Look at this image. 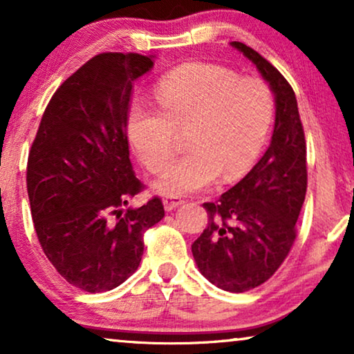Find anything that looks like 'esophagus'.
<instances>
[{
	"label": "esophagus",
	"mask_w": 354,
	"mask_h": 354,
	"mask_svg": "<svg viewBox=\"0 0 354 354\" xmlns=\"http://www.w3.org/2000/svg\"><path fill=\"white\" fill-rule=\"evenodd\" d=\"M162 205H164V209H166V211H172L180 205H183V200H182V198H177V196H174V198L167 196V198H164V200H162Z\"/></svg>",
	"instance_id": "esophagus-1"
}]
</instances>
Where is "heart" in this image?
<instances>
[{"mask_svg": "<svg viewBox=\"0 0 354 354\" xmlns=\"http://www.w3.org/2000/svg\"><path fill=\"white\" fill-rule=\"evenodd\" d=\"M154 100L158 108L135 104L127 120L129 142L148 171L169 161L176 130L188 129V153L169 162L151 183L164 196L200 192L219 176L225 182L243 176L272 124L269 86L216 64L193 62L172 71L159 80Z\"/></svg>", "mask_w": 354, "mask_h": 354, "instance_id": "obj_1", "label": "heart"}]
</instances>
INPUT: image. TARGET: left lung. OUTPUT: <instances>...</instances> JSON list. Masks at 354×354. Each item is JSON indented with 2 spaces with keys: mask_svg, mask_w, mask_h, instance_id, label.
I'll return each mask as SVG.
<instances>
[{
  "mask_svg": "<svg viewBox=\"0 0 354 354\" xmlns=\"http://www.w3.org/2000/svg\"><path fill=\"white\" fill-rule=\"evenodd\" d=\"M230 45L253 62L272 90L274 133L258 164L216 203L203 205L207 225L192 253L212 285L243 293L272 277L297 239L308 185L306 140L297 96L285 77L245 43Z\"/></svg>",
  "mask_w": 354,
  "mask_h": 354,
  "instance_id": "1",
  "label": "left lung"
}]
</instances>
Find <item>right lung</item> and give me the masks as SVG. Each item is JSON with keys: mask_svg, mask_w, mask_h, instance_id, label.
Listing matches in <instances>:
<instances>
[{"mask_svg": "<svg viewBox=\"0 0 354 354\" xmlns=\"http://www.w3.org/2000/svg\"><path fill=\"white\" fill-rule=\"evenodd\" d=\"M154 56L103 53L72 74L48 103L27 162L32 219L46 258L74 287L108 292L138 269L143 234L164 217L129 159L133 84Z\"/></svg>", "mask_w": 354, "mask_h": 354, "instance_id": "1", "label": "right lung"}]
</instances>
